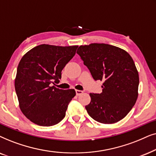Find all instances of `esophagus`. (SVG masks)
Instances as JSON below:
<instances>
[{"mask_svg":"<svg viewBox=\"0 0 156 156\" xmlns=\"http://www.w3.org/2000/svg\"><path fill=\"white\" fill-rule=\"evenodd\" d=\"M76 93L77 95H81V94H83V91L80 90H76Z\"/></svg>","mask_w":156,"mask_h":156,"instance_id":"esophagus-1","label":"esophagus"}]
</instances>
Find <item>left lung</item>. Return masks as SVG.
I'll use <instances>...</instances> for the list:
<instances>
[{
	"mask_svg": "<svg viewBox=\"0 0 156 156\" xmlns=\"http://www.w3.org/2000/svg\"><path fill=\"white\" fill-rule=\"evenodd\" d=\"M77 53L93 79L103 82L102 93H90L86 105L89 115L104 124L120 121L138 98L139 76L133 60L123 49L105 43L80 45Z\"/></svg>",
	"mask_w": 156,
	"mask_h": 156,
	"instance_id": "8db88e82",
	"label": "left lung"
}]
</instances>
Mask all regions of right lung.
<instances>
[{"label": "right lung", "mask_w": 156, "mask_h": 156, "mask_svg": "<svg viewBox=\"0 0 156 156\" xmlns=\"http://www.w3.org/2000/svg\"><path fill=\"white\" fill-rule=\"evenodd\" d=\"M78 47L42 44L27 52L20 61L16 92L20 111L33 123L52 126L65 117L76 90H62L51 84L59 81L62 70L74 56Z\"/></svg>", "instance_id": "add662e5"}]
</instances>
